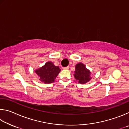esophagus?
<instances>
[{
  "label": "esophagus",
  "mask_w": 129,
  "mask_h": 129,
  "mask_svg": "<svg viewBox=\"0 0 129 129\" xmlns=\"http://www.w3.org/2000/svg\"><path fill=\"white\" fill-rule=\"evenodd\" d=\"M69 67H65V68H64V69H66V70H68V69H69Z\"/></svg>",
  "instance_id": "1"
}]
</instances>
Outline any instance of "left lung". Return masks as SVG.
<instances>
[{"label": "left lung", "mask_w": 129, "mask_h": 129, "mask_svg": "<svg viewBox=\"0 0 129 129\" xmlns=\"http://www.w3.org/2000/svg\"><path fill=\"white\" fill-rule=\"evenodd\" d=\"M74 72V77L81 84H86L91 79L90 71L83 63L79 62L76 65Z\"/></svg>", "instance_id": "obj_1"}]
</instances>
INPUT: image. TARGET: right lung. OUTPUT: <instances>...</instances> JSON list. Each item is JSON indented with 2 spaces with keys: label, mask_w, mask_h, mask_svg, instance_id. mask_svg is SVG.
I'll return each mask as SVG.
<instances>
[{
  "label": "right lung",
  "mask_w": 129,
  "mask_h": 129,
  "mask_svg": "<svg viewBox=\"0 0 129 129\" xmlns=\"http://www.w3.org/2000/svg\"><path fill=\"white\" fill-rule=\"evenodd\" d=\"M60 71L59 67L55 66L51 61L47 62L43 67L35 70V72L38 75L39 80L46 84L54 82Z\"/></svg>",
  "instance_id": "add662e5"
}]
</instances>
